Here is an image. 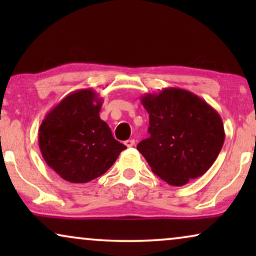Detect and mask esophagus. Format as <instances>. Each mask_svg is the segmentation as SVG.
Wrapping results in <instances>:
<instances>
[{
	"mask_svg": "<svg viewBox=\"0 0 256 256\" xmlns=\"http://www.w3.org/2000/svg\"><path fill=\"white\" fill-rule=\"evenodd\" d=\"M124 144L128 146V148H130V146H132L135 144V140H132V138H130V140H127V141L124 142Z\"/></svg>",
	"mask_w": 256,
	"mask_h": 256,
	"instance_id": "esophagus-1",
	"label": "esophagus"
}]
</instances>
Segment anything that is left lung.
<instances>
[{
  "mask_svg": "<svg viewBox=\"0 0 256 256\" xmlns=\"http://www.w3.org/2000/svg\"><path fill=\"white\" fill-rule=\"evenodd\" d=\"M141 102L149 114L150 138L138 150L154 174L172 186H182L204 174L225 141L222 118L196 94L164 88L144 94Z\"/></svg>",
  "mask_w": 256,
  "mask_h": 256,
  "instance_id": "obj_1",
  "label": "left lung"
}]
</instances>
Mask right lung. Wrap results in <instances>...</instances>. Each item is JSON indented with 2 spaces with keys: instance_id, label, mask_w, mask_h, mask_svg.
Masks as SVG:
<instances>
[{
  "instance_id": "right-lung-1",
  "label": "right lung",
  "mask_w": 256,
  "mask_h": 256,
  "mask_svg": "<svg viewBox=\"0 0 256 256\" xmlns=\"http://www.w3.org/2000/svg\"><path fill=\"white\" fill-rule=\"evenodd\" d=\"M101 106L96 90H76L48 112L38 130L44 160L70 183L100 177L127 149L100 118Z\"/></svg>"
}]
</instances>
